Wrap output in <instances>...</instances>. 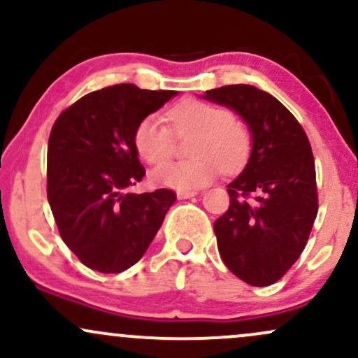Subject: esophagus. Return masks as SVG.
Segmentation results:
<instances>
[{"label": "esophagus", "mask_w": 358, "mask_h": 358, "mask_svg": "<svg viewBox=\"0 0 358 358\" xmlns=\"http://www.w3.org/2000/svg\"><path fill=\"white\" fill-rule=\"evenodd\" d=\"M199 192H176V196H178L180 200H185V199H192V196H195Z\"/></svg>", "instance_id": "1"}]
</instances>
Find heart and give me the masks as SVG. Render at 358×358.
I'll return each instance as SVG.
<instances>
[{
    "instance_id": "obj_1",
    "label": "heart",
    "mask_w": 358,
    "mask_h": 358,
    "mask_svg": "<svg viewBox=\"0 0 358 358\" xmlns=\"http://www.w3.org/2000/svg\"><path fill=\"white\" fill-rule=\"evenodd\" d=\"M165 119L176 136L193 134L190 162H171L156 166L153 185L176 192H193L215 178L217 170L234 171L244 165L250 150L248 127L231 117L227 109L199 99H185L166 110ZM138 155L151 165L170 158L173 136L158 116H148L134 131Z\"/></svg>"
}]
</instances>
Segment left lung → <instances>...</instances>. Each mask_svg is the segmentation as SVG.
<instances>
[{
	"mask_svg": "<svg viewBox=\"0 0 358 358\" xmlns=\"http://www.w3.org/2000/svg\"><path fill=\"white\" fill-rule=\"evenodd\" d=\"M202 99L225 106L250 134L244 170L227 192L231 205L213 222L225 266L252 286H269L305 249L318 213L315 159L296 117L266 90L236 84Z\"/></svg>",
	"mask_w": 358,
	"mask_h": 358,
	"instance_id": "left-lung-1",
	"label": "left lung"
}]
</instances>
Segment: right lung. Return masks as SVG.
<instances>
[{
	"mask_svg": "<svg viewBox=\"0 0 358 358\" xmlns=\"http://www.w3.org/2000/svg\"><path fill=\"white\" fill-rule=\"evenodd\" d=\"M119 84L73 102L52 127L47 196L69 249L87 268L122 273L145 256L175 192H129L145 176L134 131L176 96Z\"/></svg>",
	"mask_w": 358,
	"mask_h": 358,
	"instance_id": "obj_1",
	"label": "right lung"
}]
</instances>
